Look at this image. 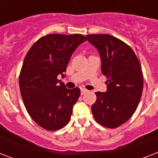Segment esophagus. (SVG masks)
Listing matches in <instances>:
<instances>
[{
	"label": "esophagus",
	"instance_id": "obj_1",
	"mask_svg": "<svg viewBox=\"0 0 158 158\" xmlns=\"http://www.w3.org/2000/svg\"><path fill=\"white\" fill-rule=\"evenodd\" d=\"M88 92V90H86V89H81V95H84V94H85Z\"/></svg>",
	"mask_w": 158,
	"mask_h": 158
}]
</instances>
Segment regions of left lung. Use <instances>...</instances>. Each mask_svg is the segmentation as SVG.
I'll list each match as a JSON object with an SVG mask.
<instances>
[{
	"instance_id": "left-lung-1",
	"label": "left lung",
	"mask_w": 158,
	"mask_h": 158,
	"mask_svg": "<svg viewBox=\"0 0 158 158\" xmlns=\"http://www.w3.org/2000/svg\"><path fill=\"white\" fill-rule=\"evenodd\" d=\"M87 39L99 52L107 91L95 93L92 112L100 125L119 127L137 109L143 89L141 64L132 48L109 34H89Z\"/></svg>"
}]
</instances>
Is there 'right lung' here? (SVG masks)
Here are the masks:
<instances>
[{"label": "right lung", "mask_w": 158, "mask_h": 158, "mask_svg": "<svg viewBox=\"0 0 158 158\" xmlns=\"http://www.w3.org/2000/svg\"><path fill=\"white\" fill-rule=\"evenodd\" d=\"M86 37L82 34H48L33 44L23 60L19 89L31 118L43 129L55 131L69 123L80 89H68L64 78L71 55Z\"/></svg>", "instance_id": "obj_1"}]
</instances>
